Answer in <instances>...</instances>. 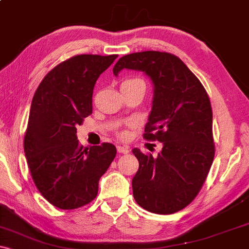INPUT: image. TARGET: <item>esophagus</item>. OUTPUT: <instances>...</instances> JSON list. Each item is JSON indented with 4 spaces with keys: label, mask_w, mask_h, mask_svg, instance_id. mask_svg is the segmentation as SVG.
I'll return each instance as SVG.
<instances>
[{
    "label": "esophagus",
    "mask_w": 249,
    "mask_h": 249,
    "mask_svg": "<svg viewBox=\"0 0 249 249\" xmlns=\"http://www.w3.org/2000/svg\"><path fill=\"white\" fill-rule=\"evenodd\" d=\"M117 151H118L119 153H123V154H126L130 152V150H128L127 146H122V145H118V146H117Z\"/></svg>",
    "instance_id": "esophagus-1"
}]
</instances>
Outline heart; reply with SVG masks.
I'll use <instances>...</instances> for the list:
<instances>
[{"mask_svg": "<svg viewBox=\"0 0 249 249\" xmlns=\"http://www.w3.org/2000/svg\"><path fill=\"white\" fill-rule=\"evenodd\" d=\"M136 83H142V84H145L144 83V81H142V79H141V78H134V77H132V78H126V79H124V81L122 82V85H128V84H136ZM125 132H122L121 133V136L122 137H124L125 136Z\"/></svg>", "mask_w": 249, "mask_h": 249, "instance_id": "obj_1", "label": "heart"}]
</instances>
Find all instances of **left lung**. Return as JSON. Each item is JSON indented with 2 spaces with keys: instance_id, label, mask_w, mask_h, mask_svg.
<instances>
[{
  "instance_id": "8db88e82",
  "label": "left lung",
  "mask_w": 249,
  "mask_h": 249,
  "mask_svg": "<svg viewBox=\"0 0 249 249\" xmlns=\"http://www.w3.org/2000/svg\"><path fill=\"white\" fill-rule=\"evenodd\" d=\"M144 71L152 79V111L144 139L162 142L158 156L132 152L139 161L132 179L134 200L156 214L190 205L201 190L215 153L210 97L184 62L170 53L142 51L123 56L113 67Z\"/></svg>"
}]
</instances>
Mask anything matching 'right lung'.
<instances>
[{"label":"right lung","mask_w":249,"mask_h":249,"mask_svg":"<svg viewBox=\"0 0 249 249\" xmlns=\"http://www.w3.org/2000/svg\"><path fill=\"white\" fill-rule=\"evenodd\" d=\"M117 57H71L47 73L34 95L24 153L37 190L57 208L75 210L92 201L116 157L110 142L83 147L76 127L92 113L96 81Z\"/></svg>","instance_id":"obj_1"}]
</instances>
